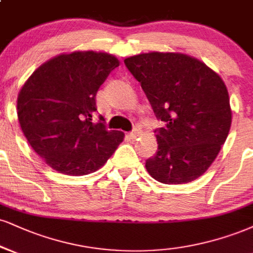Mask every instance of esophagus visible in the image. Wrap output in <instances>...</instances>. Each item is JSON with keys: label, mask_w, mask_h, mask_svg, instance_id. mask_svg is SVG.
Wrapping results in <instances>:
<instances>
[{"label": "esophagus", "mask_w": 253, "mask_h": 253, "mask_svg": "<svg viewBox=\"0 0 253 253\" xmlns=\"http://www.w3.org/2000/svg\"><path fill=\"white\" fill-rule=\"evenodd\" d=\"M140 134H141V132H140V129L138 128V127H135V128L129 133V136H130V139H136L138 136H140Z\"/></svg>", "instance_id": "obj_1"}]
</instances>
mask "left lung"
I'll use <instances>...</instances> for the list:
<instances>
[{
    "label": "left lung",
    "mask_w": 253,
    "mask_h": 253,
    "mask_svg": "<svg viewBox=\"0 0 253 253\" xmlns=\"http://www.w3.org/2000/svg\"><path fill=\"white\" fill-rule=\"evenodd\" d=\"M157 119L158 151L146 161L152 178L186 184L208 171L229 135L232 111L227 88L214 71L181 53L139 54L125 59Z\"/></svg>",
    "instance_id": "1"
}]
</instances>
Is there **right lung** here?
<instances>
[{"label": "right lung", "instance_id": "obj_1", "mask_svg": "<svg viewBox=\"0 0 253 253\" xmlns=\"http://www.w3.org/2000/svg\"><path fill=\"white\" fill-rule=\"evenodd\" d=\"M120 65L102 51H73L45 61L17 96V118L30 146L48 166L67 175L97 171L123 142L124 132L92 123L95 95Z\"/></svg>", "mask_w": 253, "mask_h": 253}]
</instances>
